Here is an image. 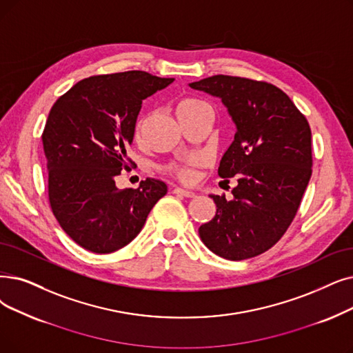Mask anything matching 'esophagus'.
Segmentation results:
<instances>
[{
	"mask_svg": "<svg viewBox=\"0 0 353 353\" xmlns=\"http://www.w3.org/2000/svg\"><path fill=\"white\" fill-rule=\"evenodd\" d=\"M173 193H174V194H179V196H185V197H194V196H196L194 192L186 190V189H181V188H174V189H173Z\"/></svg>",
	"mask_w": 353,
	"mask_h": 353,
	"instance_id": "34e87169",
	"label": "esophagus"
}]
</instances>
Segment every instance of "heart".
I'll list each match as a JSON object with an SVG mask.
<instances>
[{
    "instance_id": "heart-1",
    "label": "heart",
    "mask_w": 353,
    "mask_h": 353,
    "mask_svg": "<svg viewBox=\"0 0 353 353\" xmlns=\"http://www.w3.org/2000/svg\"><path fill=\"white\" fill-rule=\"evenodd\" d=\"M206 106H208V103L199 98L181 97L174 103V112L179 118V121H181L183 118H186V117L197 112L199 110L206 108ZM134 139L137 141L141 140V124H137L135 131H134ZM203 163H205L203 157L193 156L185 161H172V163L165 164L163 167V172L179 179L180 181L192 183L196 177V168L201 167Z\"/></svg>"
}]
</instances>
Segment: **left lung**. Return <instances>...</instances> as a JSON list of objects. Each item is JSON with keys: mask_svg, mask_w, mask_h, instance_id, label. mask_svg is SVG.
Listing matches in <instances>:
<instances>
[{"mask_svg": "<svg viewBox=\"0 0 353 353\" xmlns=\"http://www.w3.org/2000/svg\"><path fill=\"white\" fill-rule=\"evenodd\" d=\"M190 88L219 97L232 117L235 140L219 176L236 177L234 199L210 194L216 213L199 228L213 252L241 261L268 251L285 234L312 177V130L287 94L272 83L214 74Z\"/></svg>", "mask_w": 353, "mask_h": 353, "instance_id": "8db88e82", "label": "left lung"}]
</instances>
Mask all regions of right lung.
I'll list each match as a JSON object with an SVG mask.
<instances>
[{"instance_id": "1", "label": "right lung", "mask_w": 353, "mask_h": 353, "mask_svg": "<svg viewBox=\"0 0 353 353\" xmlns=\"http://www.w3.org/2000/svg\"><path fill=\"white\" fill-rule=\"evenodd\" d=\"M143 70L82 79L52 106L41 134L49 168V203L63 231L86 251L110 254L128 245L167 193L147 179L117 189L143 99L170 85Z\"/></svg>"}]
</instances>
